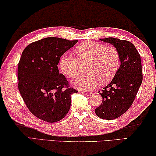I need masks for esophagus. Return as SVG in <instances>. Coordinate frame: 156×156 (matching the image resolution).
<instances>
[{
    "label": "esophagus",
    "instance_id": "1",
    "mask_svg": "<svg viewBox=\"0 0 156 156\" xmlns=\"http://www.w3.org/2000/svg\"><path fill=\"white\" fill-rule=\"evenodd\" d=\"M81 92L83 94H86V95H88V96H92V95H93L94 93L92 92H86V91H81Z\"/></svg>",
    "mask_w": 156,
    "mask_h": 156
}]
</instances>
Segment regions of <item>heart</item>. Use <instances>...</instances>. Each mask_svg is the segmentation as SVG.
I'll return each instance as SVG.
<instances>
[{"mask_svg":"<svg viewBox=\"0 0 156 156\" xmlns=\"http://www.w3.org/2000/svg\"><path fill=\"white\" fill-rule=\"evenodd\" d=\"M78 59L70 54H64L59 61V67L65 75L74 78L80 73L81 65H86V75H80L73 81L81 90L90 91L101 84L112 80L120 66V56L116 48L102 44L87 42L75 49Z\"/></svg>","mask_w":156,"mask_h":156,"instance_id":"1","label":"heart"}]
</instances>
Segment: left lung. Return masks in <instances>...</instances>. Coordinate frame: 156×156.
Segmentation results:
<instances>
[{
    "label": "left lung",
    "instance_id": "obj_1",
    "mask_svg": "<svg viewBox=\"0 0 156 156\" xmlns=\"http://www.w3.org/2000/svg\"><path fill=\"white\" fill-rule=\"evenodd\" d=\"M100 40L116 48L121 62L113 80L100 93L102 103L95 109L99 118L113 120L127 111L135 99L143 81L141 59L135 46L129 41L114 37Z\"/></svg>",
    "mask_w": 156,
    "mask_h": 156
}]
</instances>
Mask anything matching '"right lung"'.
I'll return each instance as SVG.
<instances>
[{
    "mask_svg": "<svg viewBox=\"0 0 156 156\" xmlns=\"http://www.w3.org/2000/svg\"><path fill=\"white\" fill-rule=\"evenodd\" d=\"M76 42L46 37L31 43L22 53L18 66V90L29 111L44 121L62 120L70 110L71 95L77 92L57 67L60 57Z\"/></svg>",
    "mask_w": 156,
    "mask_h": 156,
    "instance_id": "add662e5",
    "label": "right lung"
}]
</instances>
